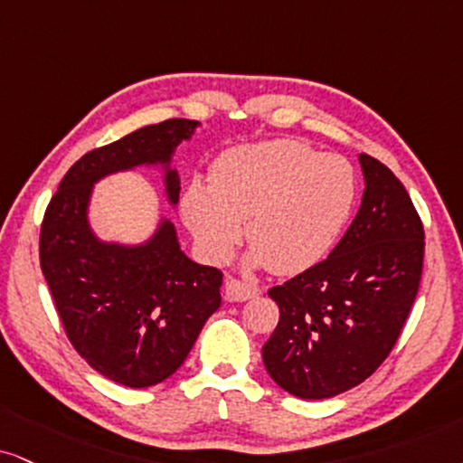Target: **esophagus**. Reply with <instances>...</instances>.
<instances>
[{
  "instance_id": "esophagus-1",
  "label": "esophagus",
  "mask_w": 463,
  "mask_h": 463,
  "mask_svg": "<svg viewBox=\"0 0 463 463\" xmlns=\"http://www.w3.org/2000/svg\"><path fill=\"white\" fill-rule=\"evenodd\" d=\"M225 294L232 302H242V300L255 298V296L260 294V288L253 283H244L236 277H227L225 279Z\"/></svg>"
}]
</instances>
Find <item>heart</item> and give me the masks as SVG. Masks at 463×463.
<instances>
[{
	"instance_id": "obj_1",
	"label": "heart",
	"mask_w": 463,
	"mask_h": 463,
	"mask_svg": "<svg viewBox=\"0 0 463 463\" xmlns=\"http://www.w3.org/2000/svg\"><path fill=\"white\" fill-rule=\"evenodd\" d=\"M354 199L356 175L345 158L272 139L222 152L210 167V186L188 184L182 214L208 258L225 260L247 221L253 261L294 275L328 253Z\"/></svg>"
}]
</instances>
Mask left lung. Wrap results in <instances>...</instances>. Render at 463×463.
Returning a JSON list of instances; mask_svg holds the SVG:
<instances>
[{"label":"left lung","mask_w":463,"mask_h":463,"mask_svg":"<svg viewBox=\"0 0 463 463\" xmlns=\"http://www.w3.org/2000/svg\"><path fill=\"white\" fill-rule=\"evenodd\" d=\"M363 203L326 260L268 289L279 324L261 347L266 371L300 399L358 386L386 361L419 294L425 232L406 186L361 154Z\"/></svg>","instance_id":"left-lung-1"}]
</instances>
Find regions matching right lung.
I'll return each instance as SVG.
<instances>
[{
    "instance_id": "1",
    "label": "right lung",
    "mask_w": 463,
    "mask_h": 463,
    "mask_svg": "<svg viewBox=\"0 0 463 463\" xmlns=\"http://www.w3.org/2000/svg\"><path fill=\"white\" fill-rule=\"evenodd\" d=\"M195 119L174 118L144 127L83 154L61 178L40 225V268L64 333L100 375L130 389L167 380L221 307L222 272L180 250L163 221L141 247L105 244L90 232L92 184L102 175L144 163H169ZM167 195L178 202L180 178L167 169Z\"/></svg>"
}]
</instances>
